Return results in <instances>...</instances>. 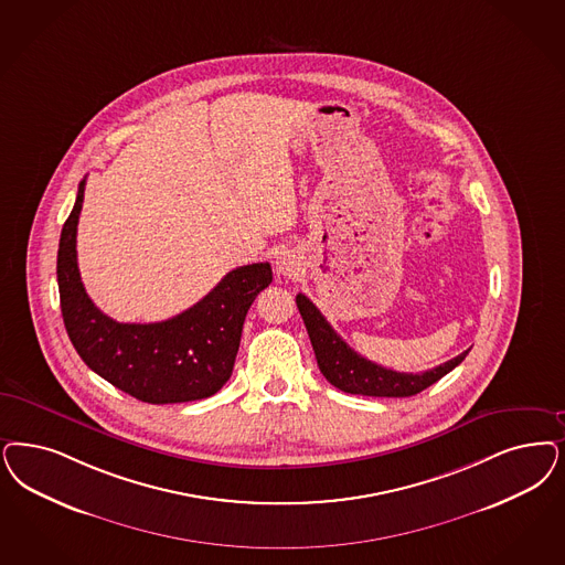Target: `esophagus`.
Returning a JSON list of instances; mask_svg holds the SVG:
<instances>
[{
	"mask_svg": "<svg viewBox=\"0 0 565 565\" xmlns=\"http://www.w3.org/2000/svg\"><path fill=\"white\" fill-rule=\"evenodd\" d=\"M275 267H277V273H281V275H296L298 263L294 260L292 254H281V256H277Z\"/></svg>",
	"mask_w": 565,
	"mask_h": 565,
	"instance_id": "34e87169",
	"label": "esophagus"
}]
</instances>
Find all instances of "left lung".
<instances>
[{"mask_svg": "<svg viewBox=\"0 0 565 565\" xmlns=\"http://www.w3.org/2000/svg\"><path fill=\"white\" fill-rule=\"evenodd\" d=\"M296 305L309 331L319 370L326 375L331 386L349 394L388 396V398L390 396L394 398L413 396L431 386L434 382H438L440 377H445L448 371L455 370L469 352H461L459 356L450 359L447 363L422 373L386 370L370 359L361 356L359 352L352 351L305 294L296 296Z\"/></svg>", "mask_w": 565, "mask_h": 565, "instance_id": "1", "label": "left lung"}]
</instances>
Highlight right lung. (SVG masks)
Masks as SVG:
<instances>
[{"label": "right lung", "instance_id": "1", "mask_svg": "<svg viewBox=\"0 0 565 565\" xmlns=\"http://www.w3.org/2000/svg\"><path fill=\"white\" fill-rule=\"evenodd\" d=\"M85 179L58 246L60 309L68 338L99 377L141 403L167 405L213 396L232 377L246 312L273 281L269 263L227 273L192 309L158 323H118L85 292L77 225Z\"/></svg>", "mask_w": 565, "mask_h": 565}]
</instances>
